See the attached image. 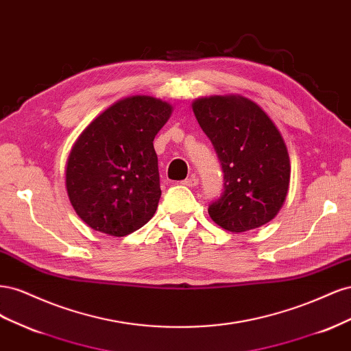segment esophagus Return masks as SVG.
Returning <instances> with one entry per match:
<instances>
[{
	"label": "esophagus",
	"instance_id": "obj_1",
	"mask_svg": "<svg viewBox=\"0 0 351 351\" xmlns=\"http://www.w3.org/2000/svg\"><path fill=\"white\" fill-rule=\"evenodd\" d=\"M197 177L196 176H190L189 178H186V180H183L182 182V184L183 186H187V187H195V186H197Z\"/></svg>",
	"mask_w": 351,
	"mask_h": 351
}]
</instances>
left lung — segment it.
Returning a JSON list of instances; mask_svg holds the SVG:
<instances>
[{"instance_id": "1", "label": "left lung", "mask_w": 351, "mask_h": 351, "mask_svg": "<svg viewBox=\"0 0 351 351\" xmlns=\"http://www.w3.org/2000/svg\"><path fill=\"white\" fill-rule=\"evenodd\" d=\"M192 108L224 173V192L209 205V217L231 232L267 224L284 205L291 173L277 125L241 95L199 98Z\"/></svg>"}]
</instances>
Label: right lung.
Listing matches in <instances>:
<instances>
[{"mask_svg":"<svg viewBox=\"0 0 351 351\" xmlns=\"http://www.w3.org/2000/svg\"><path fill=\"white\" fill-rule=\"evenodd\" d=\"M171 112L168 102L136 95L99 114L74 142L66 189L90 228L124 237L154 217L161 197L154 139Z\"/></svg>","mask_w":351,"mask_h":351,"instance_id":"obj_1","label":"right lung"}]
</instances>
